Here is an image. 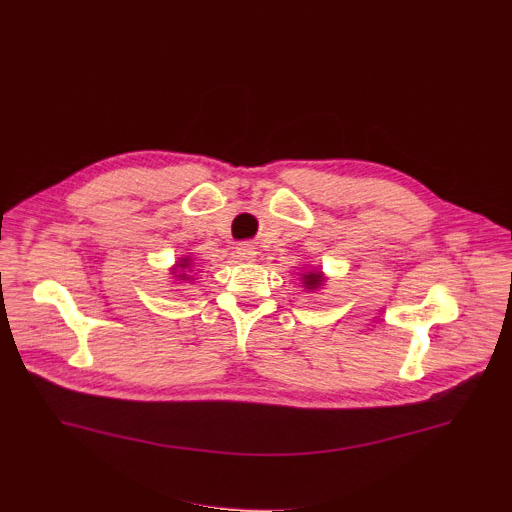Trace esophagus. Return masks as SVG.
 <instances>
[{
  "mask_svg": "<svg viewBox=\"0 0 512 512\" xmlns=\"http://www.w3.org/2000/svg\"><path fill=\"white\" fill-rule=\"evenodd\" d=\"M236 257L243 259V261H255L257 249H255V245H251V243H241V245L236 247Z\"/></svg>",
  "mask_w": 512,
  "mask_h": 512,
  "instance_id": "34e87169",
  "label": "esophagus"
}]
</instances>
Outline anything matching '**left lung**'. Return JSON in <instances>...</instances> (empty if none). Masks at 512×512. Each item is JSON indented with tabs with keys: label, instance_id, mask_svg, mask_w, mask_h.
Instances as JSON below:
<instances>
[{
	"label": "left lung",
	"instance_id": "left-lung-1",
	"mask_svg": "<svg viewBox=\"0 0 512 512\" xmlns=\"http://www.w3.org/2000/svg\"><path fill=\"white\" fill-rule=\"evenodd\" d=\"M300 282H302L306 292H317V290H321L325 286L327 276L323 274L319 267L317 269H306V271H302V274H300Z\"/></svg>",
	"mask_w": 512,
	"mask_h": 512
}]
</instances>
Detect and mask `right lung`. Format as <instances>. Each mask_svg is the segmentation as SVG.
I'll return each instance as SVG.
<instances>
[{
	"label": "right lung",
	"mask_w": 512,
	"mask_h": 512,
	"mask_svg": "<svg viewBox=\"0 0 512 512\" xmlns=\"http://www.w3.org/2000/svg\"><path fill=\"white\" fill-rule=\"evenodd\" d=\"M193 271V257L191 255H181L175 265L170 267V276H173V284H181V282H193L195 276H191Z\"/></svg>",
	"instance_id": "add662e5"
}]
</instances>
